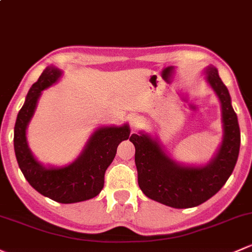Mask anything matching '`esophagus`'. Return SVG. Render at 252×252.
Wrapping results in <instances>:
<instances>
[{
	"mask_svg": "<svg viewBox=\"0 0 252 252\" xmlns=\"http://www.w3.org/2000/svg\"><path fill=\"white\" fill-rule=\"evenodd\" d=\"M129 124H130V128L133 129V130H136L140 126H142L144 121H142V118L139 117V116H131L130 119H129Z\"/></svg>",
	"mask_w": 252,
	"mask_h": 252,
	"instance_id": "obj_1",
	"label": "esophagus"
}]
</instances>
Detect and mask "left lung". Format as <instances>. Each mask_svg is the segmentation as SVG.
<instances>
[{"label": "left lung", "instance_id": "left-lung-1", "mask_svg": "<svg viewBox=\"0 0 252 252\" xmlns=\"http://www.w3.org/2000/svg\"><path fill=\"white\" fill-rule=\"evenodd\" d=\"M206 81L221 102L223 139L216 156L206 165H181L171 159L150 135L133 134L137 182L150 199L176 209L193 208L210 199L231 176L240 148V129L231 95L214 66L205 70Z\"/></svg>", "mask_w": 252, "mask_h": 252}]
</instances>
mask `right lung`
Wrapping results in <instances>:
<instances>
[{"instance_id": "right-lung-1", "label": "right lung", "mask_w": 252, "mask_h": 252, "mask_svg": "<svg viewBox=\"0 0 252 252\" xmlns=\"http://www.w3.org/2000/svg\"><path fill=\"white\" fill-rule=\"evenodd\" d=\"M62 76L59 68L47 67L26 95L14 126V151L21 173L29 184L44 197L58 203L71 204L92 199L104 187L105 171L112 163L118 145L128 140L130 129L122 126H101L87 142L81 156L70 165H42L33 157L26 141V128L35 113L42 91L54 84Z\"/></svg>"}]
</instances>
